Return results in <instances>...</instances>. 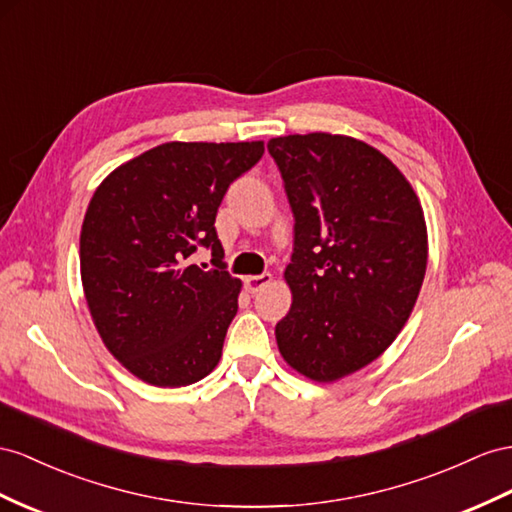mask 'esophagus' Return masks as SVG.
Returning <instances> with one entry per match:
<instances>
[{
    "instance_id": "1",
    "label": "esophagus",
    "mask_w": 512,
    "mask_h": 512,
    "mask_svg": "<svg viewBox=\"0 0 512 512\" xmlns=\"http://www.w3.org/2000/svg\"><path fill=\"white\" fill-rule=\"evenodd\" d=\"M272 281V274L270 272H264V274H255V277H246L244 279V287L251 294H257L264 290V287Z\"/></svg>"
}]
</instances>
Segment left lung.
<instances>
[{"label": "left lung", "mask_w": 512, "mask_h": 512, "mask_svg": "<svg viewBox=\"0 0 512 512\" xmlns=\"http://www.w3.org/2000/svg\"><path fill=\"white\" fill-rule=\"evenodd\" d=\"M268 151L294 214L292 307L274 335L296 372L331 383L381 357L409 320L428 261L424 212L361 140L316 131L272 138Z\"/></svg>", "instance_id": "8db88e82"}]
</instances>
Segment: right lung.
Masks as SVG:
<instances>
[{
  "label": "right lung",
  "mask_w": 512,
  "mask_h": 512,
  "mask_svg": "<svg viewBox=\"0 0 512 512\" xmlns=\"http://www.w3.org/2000/svg\"><path fill=\"white\" fill-rule=\"evenodd\" d=\"M264 142H166L103 179L86 209L80 270L97 331L125 368L157 387L212 372L238 313L216 214ZM199 245L214 269L191 264Z\"/></svg>",
  "instance_id": "add662e5"
}]
</instances>
